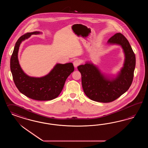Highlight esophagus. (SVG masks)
<instances>
[{"label":"esophagus","instance_id":"34e87169","mask_svg":"<svg viewBox=\"0 0 148 148\" xmlns=\"http://www.w3.org/2000/svg\"><path fill=\"white\" fill-rule=\"evenodd\" d=\"M81 64V62L79 60H75L73 62V65L75 67H77L78 66H79Z\"/></svg>","mask_w":148,"mask_h":148}]
</instances>
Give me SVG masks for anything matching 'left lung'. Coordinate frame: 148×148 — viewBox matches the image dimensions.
Instances as JSON below:
<instances>
[{
  "label": "left lung",
  "instance_id": "1",
  "mask_svg": "<svg viewBox=\"0 0 148 148\" xmlns=\"http://www.w3.org/2000/svg\"><path fill=\"white\" fill-rule=\"evenodd\" d=\"M109 44L121 45L125 54L124 67L116 78L110 79L101 73L92 63H86L77 67L81 74L84 91L90 99L101 103L116 100L129 90L132 82L136 57L129 41L121 33H116L108 40Z\"/></svg>",
  "mask_w": 148,
  "mask_h": 148
}]
</instances>
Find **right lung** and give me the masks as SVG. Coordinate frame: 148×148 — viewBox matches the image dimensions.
<instances>
[{"label": "right lung", "mask_w": 148, "mask_h": 148, "mask_svg": "<svg viewBox=\"0 0 148 148\" xmlns=\"http://www.w3.org/2000/svg\"><path fill=\"white\" fill-rule=\"evenodd\" d=\"M40 32H27L16 42L10 60V68L14 82L21 93L29 98L40 100H51L61 93L68 76L74 70L72 63L57 64L49 73L41 77L27 75L23 71L18 60L19 45L23 40Z\"/></svg>", "instance_id": "obj_1"}]
</instances>
